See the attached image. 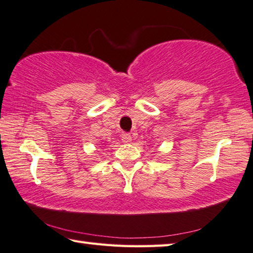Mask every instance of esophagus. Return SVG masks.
Wrapping results in <instances>:
<instances>
[{
    "mask_svg": "<svg viewBox=\"0 0 253 253\" xmlns=\"http://www.w3.org/2000/svg\"><path fill=\"white\" fill-rule=\"evenodd\" d=\"M122 140L124 143H129V142H131V136L129 135V133L124 132L122 135Z\"/></svg>",
    "mask_w": 253,
    "mask_h": 253,
    "instance_id": "esophagus-1",
    "label": "esophagus"
}]
</instances>
